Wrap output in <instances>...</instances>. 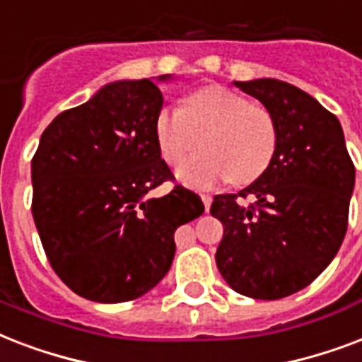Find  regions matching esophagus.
<instances>
[{"label":"esophagus","mask_w":362,"mask_h":362,"mask_svg":"<svg viewBox=\"0 0 362 362\" xmlns=\"http://www.w3.org/2000/svg\"><path fill=\"white\" fill-rule=\"evenodd\" d=\"M201 199H203L204 209L210 210V204H212V195H210V193H201Z\"/></svg>","instance_id":"34e87169"}]
</instances>
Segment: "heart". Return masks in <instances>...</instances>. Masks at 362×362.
Listing matches in <instances>:
<instances>
[{"label": "heart", "mask_w": 362, "mask_h": 362, "mask_svg": "<svg viewBox=\"0 0 362 362\" xmlns=\"http://www.w3.org/2000/svg\"><path fill=\"white\" fill-rule=\"evenodd\" d=\"M161 158L178 165L203 141L204 153L178 167L186 186L212 187L231 178L250 184L269 169L278 148V125L269 110L226 88L192 93L184 107H165L156 120Z\"/></svg>", "instance_id": "obj_1"}]
</instances>
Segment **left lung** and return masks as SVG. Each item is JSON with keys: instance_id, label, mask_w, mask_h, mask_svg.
Segmentation results:
<instances>
[{"instance_id": "left-lung-1", "label": "left lung", "mask_w": 362, "mask_h": 362, "mask_svg": "<svg viewBox=\"0 0 362 362\" xmlns=\"http://www.w3.org/2000/svg\"><path fill=\"white\" fill-rule=\"evenodd\" d=\"M235 86L274 116L278 148L257 180L214 197L216 264L237 293L276 300L310 286L342 246L355 167L338 118L312 95L276 78Z\"/></svg>"}]
</instances>
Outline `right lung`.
Returning <instances> with one entry per match:
<instances>
[{
  "label": "right lung",
  "instance_id": "1",
  "mask_svg": "<svg viewBox=\"0 0 362 362\" xmlns=\"http://www.w3.org/2000/svg\"><path fill=\"white\" fill-rule=\"evenodd\" d=\"M161 107L148 78L110 82L56 116L31 159V212L45 253L88 300L125 303L158 286L175 259V231L204 212L180 184L150 195L175 178L156 139Z\"/></svg>",
  "mask_w": 362,
  "mask_h": 362
}]
</instances>
